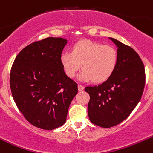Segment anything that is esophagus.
<instances>
[{
	"label": "esophagus",
	"instance_id": "1",
	"mask_svg": "<svg viewBox=\"0 0 153 153\" xmlns=\"http://www.w3.org/2000/svg\"><path fill=\"white\" fill-rule=\"evenodd\" d=\"M78 90H79V91H81V90H84V87L83 85H81V84H78Z\"/></svg>",
	"mask_w": 153,
	"mask_h": 153
}]
</instances>
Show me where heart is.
Segmentation results:
<instances>
[{"mask_svg":"<svg viewBox=\"0 0 153 153\" xmlns=\"http://www.w3.org/2000/svg\"><path fill=\"white\" fill-rule=\"evenodd\" d=\"M61 63L69 78H74L81 69V79L102 83L115 71L118 62V53L111 45L90 40H81L72 46V53L61 55Z\"/></svg>","mask_w":153,"mask_h":153,"instance_id":"heart-1","label":"heart"}]
</instances>
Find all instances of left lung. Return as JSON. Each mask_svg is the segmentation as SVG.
I'll return each mask as SVG.
<instances>
[{
    "mask_svg": "<svg viewBox=\"0 0 153 153\" xmlns=\"http://www.w3.org/2000/svg\"><path fill=\"white\" fill-rule=\"evenodd\" d=\"M110 39L118 48L116 69L102 84L84 89L90 95L89 119L102 128L118 125L129 116L141 99L146 78L137 53L114 38Z\"/></svg>",
    "mask_w": 153,
    "mask_h": 153,
    "instance_id": "left-lung-1",
    "label": "left lung"
}]
</instances>
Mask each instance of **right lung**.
<instances>
[{
	"label": "right lung",
	"mask_w": 153,
	"mask_h": 153,
	"mask_svg": "<svg viewBox=\"0 0 153 153\" xmlns=\"http://www.w3.org/2000/svg\"><path fill=\"white\" fill-rule=\"evenodd\" d=\"M67 40L48 37L24 48L10 71L12 96L25 119L52 130L66 123L78 84L64 72L61 54Z\"/></svg>",
	"instance_id": "add662e5"
}]
</instances>
